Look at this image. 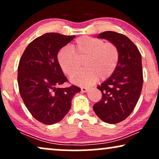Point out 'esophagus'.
I'll return each mask as SVG.
<instances>
[{
	"label": "esophagus",
	"instance_id": "esophagus-1",
	"mask_svg": "<svg viewBox=\"0 0 159 159\" xmlns=\"http://www.w3.org/2000/svg\"><path fill=\"white\" fill-rule=\"evenodd\" d=\"M81 92H86L88 91V90L89 89V87H85V86H83V87H81Z\"/></svg>",
	"mask_w": 159,
	"mask_h": 159
}]
</instances>
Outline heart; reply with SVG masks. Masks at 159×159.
I'll return each instance as SVG.
<instances>
[{"label": "heart", "instance_id": "b5f03b06", "mask_svg": "<svg viewBox=\"0 0 159 159\" xmlns=\"http://www.w3.org/2000/svg\"><path fill=\"white\" fill-rule=\"evenodd\" d=\"M85 57L84 69L74 73L70 80L79 85H89L100 78L106 80L115 71L120 59L117 46L112 43L89 36L78 38L70 47L59 51L57 59L61 70L70 75L81 66L79 59Z\"/></svg>", "mask_w": 159, "mask_h": 159}]
</instances>
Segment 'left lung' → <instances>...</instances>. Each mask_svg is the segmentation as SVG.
Segmentation results:
<instances>
[{"label": "left lung", "mask_w": 159, "mask_h": 159, "mask_svg": "<svg viewBox=\"0 0 159 159\" xmlns=\"http://www.w3.org/2000/svg\"><path fill=\"white\" fill-rule=\"evenodd\" d=\"M98 37L115 44L120 59L112 75L98 86L102 98L93 110L103 122L116 124L132 113L139 98L143 85L142 56L133 42L122 34L104 31Z\"/></svg>", "instance_id": "left-lung-1"}]
</instances>
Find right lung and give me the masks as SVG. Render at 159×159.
<instances>
[{"mask_svg": "<svg viewBox=\"0 0 159 159\" xmlns=\"http://www.w3.org/2000/svg\"><path fill=\"white\" fill-rule=\"evenodd\" d=\"M75 37L45 34L29 44L20 59V94L31 115L43 124L61 121L70 111L74 95L81 91L75 85L60 87L69 81L58 61V52Z\"/></svg>", "mask_w": 159, "mask_h": 159, "instance_id": "add662e5", "label": "right lung"}]
</instances>
